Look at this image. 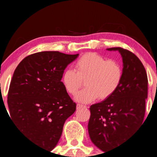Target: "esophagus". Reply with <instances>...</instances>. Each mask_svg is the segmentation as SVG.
I'll use <instances>...</instances> for the list:
<instances>
[{"label":"esophagus","instance_id":"34e87169","mask_svg":"<svg viewBox=\"0 0 157 157\" xmlns=\"http://www.w3.org/2000/svg\"><path fill=\"white\" fill-rule=\"evenodd\" d=\"M82 108H86V106L83 105H81V104H77V109L78 110V109H80Z\"/></svg>","mask_w":157,"mask_h":157}]
</instances>
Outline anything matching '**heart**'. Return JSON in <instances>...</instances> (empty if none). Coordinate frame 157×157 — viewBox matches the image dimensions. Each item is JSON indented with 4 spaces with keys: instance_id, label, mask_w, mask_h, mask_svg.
Instances as JSON below:
<instances>
[{
    "instance_id": "b5f03b06",
    "label": "heart",
    "mask_w": 157,
    "mask_h": 157,
    "mask_svg": "<svg viewBox=\"0 0 157 157\" xmlns=\"http://www.w3.org/2000/svg\"><path fill=\"white\" fill-rule=\"evenodd\" d=\"M123 78L121 64L115 60H106L102 55L89 52L75 63V71L67 69L61 81L66 91L75 95L85 81L86 88L76 96L77 102L89 103L99 98L105 100L117 91Z\"/></svg>"
}]
</instances>
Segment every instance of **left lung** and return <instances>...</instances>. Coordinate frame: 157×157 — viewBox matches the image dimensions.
<instances>
[{
    "label": "left lung",
    "mask_w": 157,
    "mask_h": 157,
    "mask_svg": "<svg viewBox=\"0 0 157 157\" xmlns=\"http://www.w3.org/2000/svg\"><path fill=\"white\" fill-rule=\"evenodd\" d=\"M123 78L111 97L90 106L88 131L92 142L104 152L118 147L144 124L148 80L146 70L133 52L121 48Z\"/></svg>",
    "instance_id": "left-lung-1"
}]
</instances>
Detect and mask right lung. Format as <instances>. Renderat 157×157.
<instances>
[{"mask_svg":"<svg viewBox=\"0 0 157 157\" xmlns=\"http://www.w3.org/2000/svg\"><path fill=\"white\" fill-rule=\"evenodd\" d=\"M78 55L32 54L18 64L11 80L7 95L10 118L28 140L50 151L58 144L66 119L76 111L61 77Z\"/></svg>","mask_w":157,"mask_h":157,"instance_id":"add662e5","label":"right lung"}]
</instances>
